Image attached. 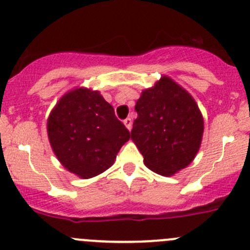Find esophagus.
<instances>
[{
  "mask_svg": "<svg viewBox=\"0 0 250 250\" xmlns=\"http://www.w3.org/2000/svg\"><path fill=\"white\" fill-rule=\"evenodd\" d=\"M124 125L127 127V130H131L132 127V120L130 118H126L125 120H124Z\"/></svg>",
  "mask_w": 250,
  "mask_h": 250,
  "instance_id": "1",
  "label": "esophagus"
}]
</instances>
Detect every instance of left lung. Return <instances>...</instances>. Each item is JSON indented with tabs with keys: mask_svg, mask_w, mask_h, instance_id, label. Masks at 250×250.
<instances>
[{
	"mask_svg": "<svg viewBox=\"0 0 250 250\" xmlns=\"http://www.w3.org/2000/svg\"><path fill=\"white\" fill-rule=\"evenodd\" d=\"M131 140L148 169L170 177L187 168L200 148L204 118L191 94L168 76L142 91Z\"/></svg>",
	"mask_w": 250,
	"mask_h": 250,
	"instance_id": "1",
	"label": "left lung"
}]
</instances>
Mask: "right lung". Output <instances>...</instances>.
Returning <instances> with one entry per match:
<instances>
[{"mask_svg": "<svg viewBox=\"0 0 250 250\" xmlns=\"http://www.w3.org/2000/svg\"><path fill=\"white\" fill-rule=\"evenodd\" d=\"M47 137L63 168L89 179L113 166L130 132L99 91L77 87L52 108Z\"/></svg>", "mask_w": 250, "mask_h": 250, "instance_id": "right-lung-1", "label": "right lung"}]
</instances>
